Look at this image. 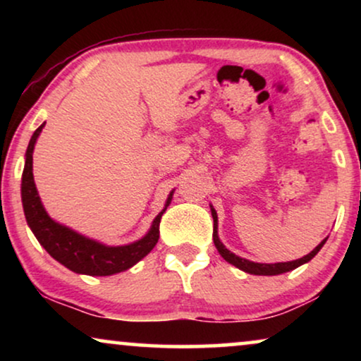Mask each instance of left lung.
Here are the masks:
<instances>
[{
    "instance_id": "8db88e82",
    "label": "left lung",
    "mask_w": 361,
    "mask_h": 361,
    "mask_svg": "<svg viewBox=\"0 0 361 361\" xmlns=\"http://www.w3.org/2000/svg\"><path fill=\"white\" fill-rule=\"evenodd\" d=\"M210 212H212V216H214V243L216 246V250H219V253L221 255V258L225 261H228L230 264L236 266V268L245 271V273L248 274H256V276H278V274H283V273H288V271H293L295 268H299V266H302L305 263H309L310 259L314 258L315 255L319 253L320 248L325 245V241L327 238H324L320 243L315 246V248L310 251L309 255L302 256V258L299 259H294V261H288V263H255V261H250V259H245L241 258V256L231 253V251L226 248V246L221 243L220 238H219V216H216V212L214 207L210 205Z\"/></svg>"
}]
</instances>
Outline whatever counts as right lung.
Segmentation results:
<instances>
[{
	"mask_svg": "<svg viewBox=\"0 0 361 361\" xmlns=\"http://www.w3.org/2000/svg\"><path fill=\"white\" fill-rule=\"evenodd\" d=\"M44 125L46 123H42L34 131L31 141H29L26 156H24L26 161H24L21 179V200L29 228L54 259L77 274L111 276L133 268L137 261H141L154 248L157 240H159L161 216L169 207L174 190L167 197L164 209L152 220V225L147 230V233L142 238L133 241V243L110 246L59 224V221L51 219L46 209H44L32 176V152Z\"/></svg>",
	"mask_w": 361,
	"mask_h": 361,
	"instance_id": "right-lung-1",
	"label": "right lung"
}]
</instances>
